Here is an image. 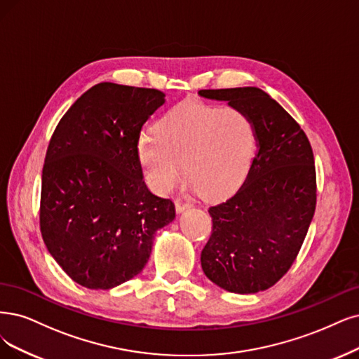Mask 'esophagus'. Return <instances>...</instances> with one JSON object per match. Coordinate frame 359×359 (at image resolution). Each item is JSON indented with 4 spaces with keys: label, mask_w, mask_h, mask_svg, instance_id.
Listing matches in <instances>:
<instances>
[{
    "label": "esophagus",
    "mask_w": 359,
    "mask_h": 359,
    "mask_svg": "<svg viewBox=\"0 0 359 359\" xmlns=\"http://www.w3.org/2000/svg\"><path fill=\"white\" fill-rule=\"evenodd\" d=\"M191 207H192V204L188 203V201H183V200H177V201H176V210H177V213H182V211L188 210V208H191Z\"/></svg>",
    "instance_id": "1"
}]
</instances>
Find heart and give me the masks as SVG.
Instances as JSON below:
<instances>
[{
    "label": "heart",
    "instance_id": "obj_1",
    "mask_svg": "<svg viewBox=\"0 0 359 359\" xmlns=\"http://www.w3.org/2000/svg\"><path fill=\"white\" fill-rule=\"evenodd\" d=\"M256 152V131L236 109L184 102L167 111L156 133H144L137 156L149 187L165 194L184 170L191 191L210 200L229 196L244 183Z\"/></svg>",
    "mask_w": 359,
    "mask_h": 359
}]
</instances>
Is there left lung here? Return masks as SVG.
Masks as SVG:
<instances>
[{"label":"left lung","mask_w":359,"mask_h":359,"mask_svg":"<svg viewBox=\"0 0 359 359\" xmlns=\"http://www.w3.org/2000/svg\"><path fill=\"white\" fill-rule=\"evenodd\" d=\"M198 95L245 114L257 140L241 188L208 208L213 229L201 266L208 280L231 293H257L288 272L308 233L316 205L312 146L294 118L257 87Z\"/></svg>","instance_id":"8db88e82"}]
</instances>
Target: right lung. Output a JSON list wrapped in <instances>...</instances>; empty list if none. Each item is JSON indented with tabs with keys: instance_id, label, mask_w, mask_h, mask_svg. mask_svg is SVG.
<instances>
[{
	"instance_id": "1",
	"label": "right lung",
	"mask_w": 359,
	"mask_h": 359,
	"mask_svg": "<svg viewBox=\"0 0 359 359\" xmlns=\"http://www.w3.org/2000/svg\"><path fill=\"white\" fill-rule=\"evenodd\" d=\"M155 88L100 83L76 99L50 139L39 229L71 280L109 290L142 272L154 235L176 217L154 195L137 156L140 130L161 106Z\"/></svg>"
}]
</instances>
